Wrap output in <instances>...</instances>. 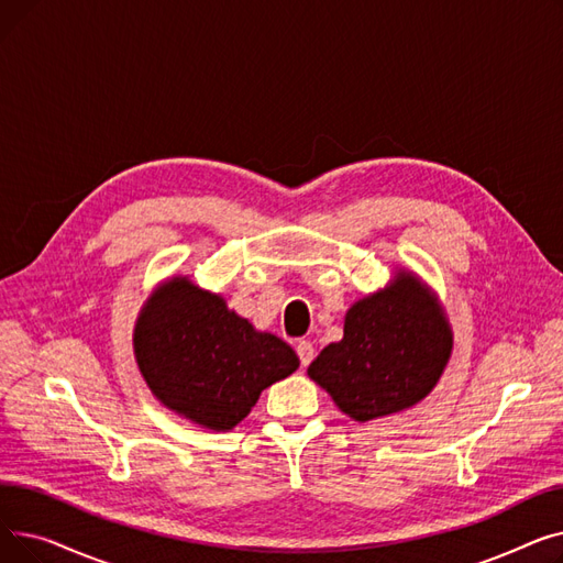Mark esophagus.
<instances>
[{"label":"esophagus","mask_w":563,"mask_h":563,"mask_svg":"<svg viewBox=\"0 0 563 563\" xmlns=\"http://www.w3.org/2000/svg\"><path fill=\"white\" fill-rule=\"evenodd\" d=\"M297 353H299V361H301V365H303V367H308V365L312 363V358H314V346H312V342L301 340V342L297 344Z\"/></svg>","instance_id":"esophagus-1"}]
</instances>
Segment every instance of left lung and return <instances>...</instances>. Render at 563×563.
I'll use <instances>...</instances> for the list:
<instances>
[{
    "label": "left lung",
    "mask_w": 563,
    "mask_h": 563,
    "mask_svg": "<svg viewBox=\"0 0 563 563\" xmlns=\"http://www.w3.org/2000/svg\"><path fill=\"white\" fill-rule=\"evenodd\" d=\"M454 346L450 321L422 280H395L346 310L344 338L310 363L308 376L351 420L369 422L422 401Z\"/></svg>",
    "instance_id": "left-lung-1"
}]
</instances>
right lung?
Returning a JSON list of instances; mask_svg holds the SVG:
<instances>
[{"label": "right lung", "instance_id": "1", "mask_svg": "<svg viewBox=\"0 0 563 563\" xmlns=\"http://www.w3.org/2000/svg\"><path fill=\"white\" fill-rule=\"evenodd\" d=\"M134 356L166 408L212 431L234 429L264 388L299 367L287 342L255 331L187 276H173L143 303Z\"/></svg>", "mask_w": 563, "mask_h": 563}]
</instances>
